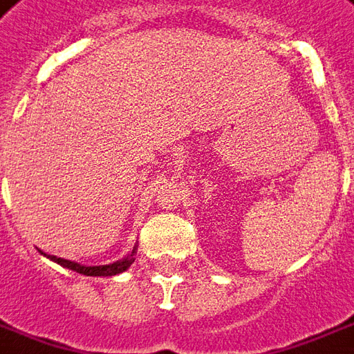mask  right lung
<instances>
[{
	"label": "right lung",
	"instance_id": "1",
	"mask_svg": "<svg viewBox=\"0 0 354 354\" xmlns=\"http://www.w3.org/2000/svg\"><path fill=\"white\" fill-rule=\"evenodd\" d=\"M136 249L138 247H134L132 249V253L128 254V257H124V259H120V261H117V263L113 264H101V266H84V264H78V263H73V261H66V259H61V257H53V254H46L48 259H51V261H55L57 264H61V266H65V268H68V270H74L78 272V274H84V276H117V274H120V272H124L130 268V264L134 263V254H136Z\"/></svg>",
	"mask_w": 354,
	"mask_h": 354
}]
</instances>
